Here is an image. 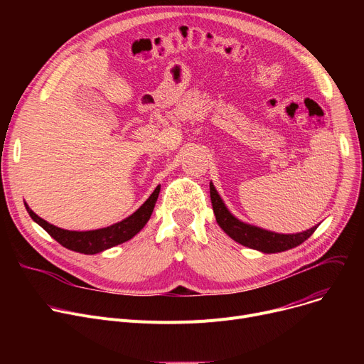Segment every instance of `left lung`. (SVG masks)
I'll use <instances>...</instances> for the list:
<instances>
[{"mask_svg": "<svg viewBox=\"0 0 364 364\" xmlns=\"http://www.w3.org/2000/svg\"><path fill=\"white\" fill-rule=\"evenodd\" d=\"M209 192H211V202H213L215 220L224 230V233L230 236L235 242L251 247V250L259 251L262 254H276V252L292 250V247L299 246L302 242L307 240L318 227L317 224L309 228V230L294 233V235H283V233L265 230V228L240 221L230 211H228V208L225 206L224 200L218 195L213 181L209 183Z\"/></svg>", "mask_w": 364, "mask_h": 364, "instance_id": "left-lung-1", "label": "left lung"}]
</instances>
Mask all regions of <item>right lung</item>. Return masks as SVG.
Here are the masks:
<instances>
[{
  "label": "right lung",
  "mask_w": 364,
  "mask_h": 364,
  "mask_svg": "<svg viewBox=\"0 0 364 364\" xmlns=\"http://www.w3.org/2000/svg\"><path fill=\"white\" fill-rule=\"evenodd\" d=\"M159 192H161V187L158 186L155 190H153V193L149 196V199L137 209V211L131 214L129 217H127L125 220L114 223L105 228H97V230H88V232L65 230V228L55 227L47 223L46 220H43L41 217H38L28 206V203H25V206L31 218L38 225H41L54 240H57L62 246H65L66 250L85 254V255H94V254L103 252L106 250H110V247L121 245L136 236L149 221L153 213V208H155V203L158 200Z\"/></svg>",
  "instance_id": "obj_1"
}]
</instances>
